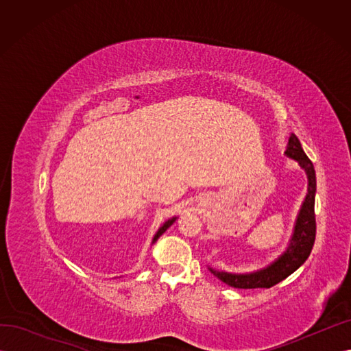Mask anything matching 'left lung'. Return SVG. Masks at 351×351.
<instances>
[{"label": "left lung", "instance_id": "1", "mask_svg": "<svg viewBox=\"0 0 351 351\" xmlns=\"http://www.w3.org/2000/svg\"><path fill=\"white\" fill-rule=\"evenodd\" d=\"M285 156L294 159L299 162L300 168L304 169L307 177V193L297 214L291 239L287 244L285 250L280 256L272 261L267 267H263L253 272H226L212 267H208L209 271L234 289H269V287L281 282L294 271L299 269L302 265L309 258L312 252L315 234H316V222H315V195H316V174L313 164L306 156L300 141L295 134H291L289 143H287Z\"/></svg>", "mask_w": 351, "mask_h": 351}]
</instances>
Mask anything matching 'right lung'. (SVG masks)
<instances>
[{
  "label": "right lung",
  "instance_id": "1",
  "mask_svg": "<svg viewBox=\"0 0 351 351\" xmlns=\"http://www.w3.org/2000/svg\"><path fill=\"white\" fill-rule=\"evenodd\" d=\"M176 219H177V217H173V218H169V219H167L165 222H164V224L161 226V227H159L158 228V231L155 232V236H154V239H152V244L159 239V237H161L162 234H164V232L169 228V227H171L173 224H174V222H176Z\"/></svg>",
  "mask_w": 351,
  "mask_h": 351
}]
</instances>
